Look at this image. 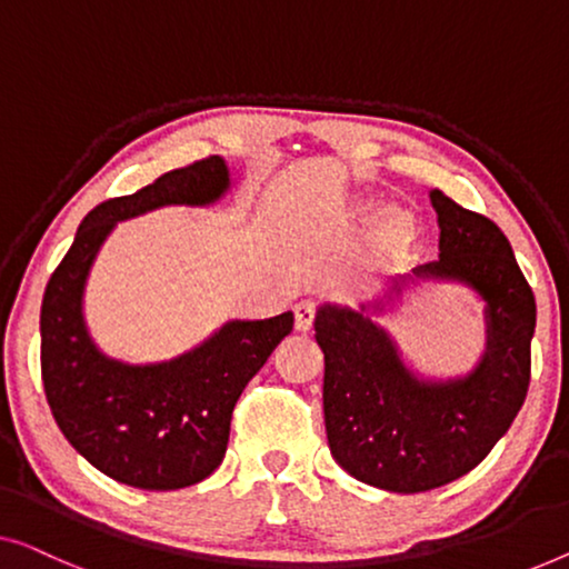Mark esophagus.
I'll return each mask as SVG.
<instances>
[{
	"label": "esophagus",
	"instance_id": "34e87169",
	"mask_svg": "<svg viewBox=\"0 0 569 569\" xmlns=\"http://www.w3.org/2000/svg\"><path fill=\"white\" fill-rule=\"evenodd\" d=\"M312 320H316V302L302 300L295 305V328L302 333H308L312 328Z\"/></svg>",
	"mask_w": 569,
	"mask_h": 569
}]
</instances>
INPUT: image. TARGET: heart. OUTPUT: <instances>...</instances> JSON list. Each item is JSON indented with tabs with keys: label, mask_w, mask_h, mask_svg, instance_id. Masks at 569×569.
Segmentation results:
<instances>
[{
	"label": "heart",
	"mask_w": 569,
	"mask_h": 569,
	"mask_svg": "<svg viewBox=\"0 0 569 569\" xmlns=\"http://www.w3.org/2000/svg\"><path fill=\"white\" fill-rule=\"evenodd\" d=\"M375 209V197L357 194L346 204V218L361 223V220L376 216L372 226H369V257L377 264H390V261L406 257L418 241V230H421L418 228V216L406 204H385L377 213Z\"/></svg>",
	"instance_id": "obj_1"
}]
</instances>
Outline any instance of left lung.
Masks as SVG:
<instances>
[{
	"mask_svg": "<svg viewBox=\"0 0 569 569\" xmlns=\"http://www.w3.org/2000/svg\"><path fill=\"white\" fill-rule=\"evenodd\" d=\"M428 197L439 261L392 277L357 308L323 302L316 312L328 449L359 482L402 496L459 480L503 439L529 390L537 328V300L503 230L439 189ZM426 281L465 286L483 302L486 349L462 376H423L379 323Z\"/></svg>",
	"mask_w": 569,
	"mask_h": 569,
	"instance_id": "1",
	"label": "left lung"
}]
</instances>
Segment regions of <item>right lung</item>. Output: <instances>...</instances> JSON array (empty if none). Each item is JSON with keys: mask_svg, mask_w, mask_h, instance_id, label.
Listing matches in <instances>:
<instances>
[{"mask_svg": "<svg viewBox=\"0 0 569 569\" xmlns=\"http://www.w3.org/2000/svg\"><path fill=\"white\" fill-rule=\"evenodd\" d=\"M230 184L228 161L210 156L97 204L46 287L40 372L48 406L71 447L130 488L179 490L216 472L243 387L292 331L295 316L226 320L179 357L133 365L104 353L89 333L87 279L122 220L161 208H212Z\"/></svg>", "mask_w": 569, "mask_h": 569, "instance_id": "add662e5", "label": "right lung"}]
</instances>
